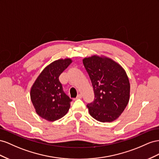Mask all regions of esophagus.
<instances>
[{
	"label": "esophagus",
	"mask_w": 159,
	"mask_h": 159,
	"mask_svg": "<svg viewBox=\"0 0 159 159\" xmlns=\"http://www.w3.org/2000/svg\"><path fill=\"white\" fill-rule=\"evenodd\" d=\"M82 94H79L78 95H77V97H76V99H79V98H82Z\"/></svg>",
	"instance_id": "1"
}]
</instances>
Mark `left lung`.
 I'll list each match as a JSON object with an SVG mask.
<instances>
[{"label":"left lung","mask_w":159,"mask_h":159,"mask_svg":"<svg viewBox=\"0 0 159 159\" xmlns=\"http://www.w3.org/2000/svg\"><path fill=\"white\" fill-rule=\"evenodd\" d=\"M94 93L88 104L89 114L98 121L116 120L127 106L130 85L125 70L119 62L105 55L94 54L83 58Z\"/></svg>","instance_id":"8db88e82"}]
</instances>
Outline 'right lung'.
Here are the masks:
<instances>
[{
    "label": "right lung",
    "mask_w": 159,
    "mask_h": 159,
    "mask_svg": "<svg viewBox=\"0 0 159 159\" xmlns=\"http://www.w3.org/2000/svg\"><path fill=\"white\" fill-rule=\"evenodd\" d=\"M72 62L70 58L53 61L42 70L30 88L35 112L43 119L58 120L69 110L72 100L63 92L58 77Z\"/></svg>",
    "instance_id": "right-lung-1"
}]
</instances>
